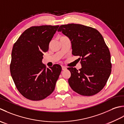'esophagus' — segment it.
<instances>
[{"mask_svg":"<svg viewBox=\"0 0 124 124\" xmlns=\"http://www.w3.org/2000/svg\"><path fill=\"white\" fill-rule=\"evenodd\" d=\"M62 70H67V68L65 66H62Z\"/></svg>","mask_w":124,"mask_h":124,"instance_id":"esophagus-1","label":"esophagus"}]
</instances>
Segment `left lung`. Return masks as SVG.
<instances>
[{
	"label": "left lung",
	"instance_id": "1",
	"mask_svg": "<svg viewBox=\"0 0 124 124\" xmlns=\"http://www.w3.org/2000/svg\"><path fill=\"white\" fill-rule=\"evenodd\" d=\"M58 31L69 38L72 54L80 57L82 67L79 70L67 69L71 73L70 87L83 96L97 94L107 83L112 67L110 51L102 35L93 28L74 23L62 25Z\"/></svg>",
	"mask_w": 124,
	"mask_h": 124
}]
</instances>
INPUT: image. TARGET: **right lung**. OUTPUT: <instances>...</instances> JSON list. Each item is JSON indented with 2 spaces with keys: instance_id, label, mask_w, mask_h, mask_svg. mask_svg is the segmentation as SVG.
<instances>
[{
  "instance_id": "right-lung-1",
  "label": "right lung",
  "mask_w": 124,
  "mask_h": 124,
  "mask_svg": "<svg viewBox=\"0 0 124 124\" xmlns=\"http://www.w3.org/2000/svg\"><path fill=\"white\" fill-rule=\"evenodd\" d=\"M59 26L31 27L19 37L13 47L10 72L21 94L32 101H40L54 90L62 67L55 64L46 69L43 55Z\"/></svg>"
}]
</instances>
